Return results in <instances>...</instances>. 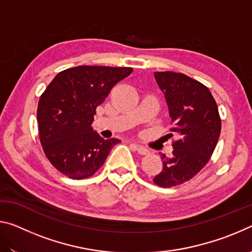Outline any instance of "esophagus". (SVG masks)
Wrapping results in <instances>:
<instances>
[{
  "instance_id": "esophagus-1",
  "label": "esophagus",
  "mask_w": 252,
  "mask_h": 252,
  "mask_svg": "<svg viewBox=\"0 0 252 252\" xmlns=\"http://www.w3.org/2000/svg\"><path fill=\"white\" fill-rule=\"evenodd\" d=\"M135 147H136V150H138L139 155L147 156V155H149V153H150V150H149V149L144 148V147H142V146H135Z\"/></svg>"
}]
</instances>
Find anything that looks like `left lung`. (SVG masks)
Returning a JSON list of instances; mask_svg holds the SVG:
<instances>
[{
    "label": "left lung",
    "instance_id": "1",
    "mask_svg": "<svg viewBox=\"0 0 252 252\" xmlns=\"http://www.w3.org/2000/svg\"><path fill=\"white\" fill-rule=\"evenodd\" d=\"M155 78L167 101L170 131L178 139L171 158L161 155L163 169L153 182L171 188L189 181L208 163L218 143L221 119L211 92L199 81L170 71L155 72Z\"/></svg>",
    "mask_w": 252,
    "mask_h": 252
}]
</instances>
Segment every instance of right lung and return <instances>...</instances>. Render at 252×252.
Wrapping results in <instances>:
<instances>
[{
    "mask_svg": "<svg viewBox=\"0 0 252 252\" xmlns=\"http://www.w3.org/2000/svg\"><path fill=\"white\" fill-rule=\"evenodd\" d=\"M132 67L80 65L55 75L37 105L40 141L51 164L70 179H85L103 165L119 139L92 129L95 109Z\"/></svg>",
    "mask_w": 252,
    "mask_h": 252,
    "instance_id": "add662e5",
    "label": "right lung"
}]
</instances>
